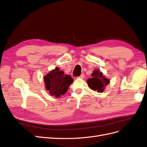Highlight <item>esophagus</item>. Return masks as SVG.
I'll list each match as a JSON object with an SVG mask.
<instances>
[{"instance_id": "obj_1", "label": "esophagus", "mask_w": 147, "mask_h": 147, "mask_svg": "<svg viewBox=\"0 0 147 147\" xmlns=\"http://www.w3.org/2000/svg\"><path fill=\"white\" fill-rule=\"evenodd\" d=\"M77 78H82V79H83V78H84V74H82V75H80V77H78Z\"/></svg>"}]
</instances>
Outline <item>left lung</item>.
Here are the masks:
<instances>
[{
    "mask_svg": "<svg viewBox=\"0 0 147 147\" xmlns=\"http://www.w3.org/2000/svg\"><path fill=\"white\" fill-rule=\"evenodd\" d=\"M92 78L88 79L87 83L91 90L97 91L98 92H103L105 88L108 85L110 80L107 78L103 73L99 69H94L91 74Z\"/></svg>",
    "mask_w": 147,
    "mask_h": 147,
    "instance_id": "left-lung-1",
    "label": "left lung"
}]
</instances>
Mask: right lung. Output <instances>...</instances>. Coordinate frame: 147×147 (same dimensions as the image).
<instances>
[{
  "mask_svg": "<svg viewBox=\"0 0 147 147\" xmlns=\"http://www.w3.org/2000/svg\"><path fill=\"white\" fill-rule=\"evenodd\" d=\"M46 90L52 96L59 97L67 91L69 86L74 82L70 75H65L59 67L51 70L43 78Z\"/></svg>",
  "mask_w": 147,
  "mask_h": 147,
  "instance_id": "1",
  "label": "right lung"
}]
</instances>
